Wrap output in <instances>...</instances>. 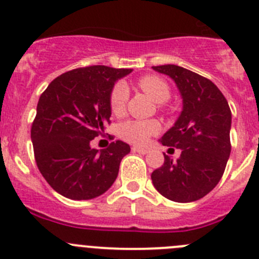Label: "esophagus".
<instances>
[{"label":"esophagus","instance_id":"obj_1","mask_svg":"<svg viewBox=\"0 0 259 259\" xmlns=\"http://www.w3.org/2000/svg\"><path fill=\"white\" fill-rule=\"evenodd\" d=\"M132 151L133 152H138V153H142V155H146L147 152H148V150L147 148H142V147H132Z\"/></svg>","mask_w":259,"mask_h":259}]
</instances>
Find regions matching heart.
Wrapping results in <instances>:
<instances>
[{
    "instance_id": "heart-1",
    "label": "heart",
    "mask_w": 259,
    "mask_h": 259,
    "mask_svg": "<svg viewBox=\"0 0 259 259\" xmlns=\"http://www.w3.org/2000/svg\"><path fill=\"white\" fill-rule=\"evenodd\" d=\"M138 86L157 103H164L170 98V88L164 78L155 74H146L138 80ZM129 90L124 82H117L109 94V108L116 116L125 112ZM161 126L156 120H127L120 125L118 133L124 141L133 144H144L160 132Z\"/></svg>"
}]
</instances>
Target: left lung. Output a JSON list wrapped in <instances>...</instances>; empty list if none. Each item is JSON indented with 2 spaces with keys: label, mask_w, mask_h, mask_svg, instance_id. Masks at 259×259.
Masks as SVG:
<instances>
[{
  "label": "left lung",
  "mask_w": 259,
  "mask_h": 259,
  "mask_svg": "<svg viewBox=\"0 0 259 259\" xmlns=\"http://www.w3.org/2000/svg\"><path fill=\"white\" fill-rule=\"evenodd\" d=\"M176 81L183 98V111L161 143L181 148L173 161L153 170L156 190L171 201L191 202L210 192L225 173L231 152V109L225 95L209 78L174 64L152 67Z\"/></svg>",
  "instance_id": "8db88e82"
}]
</instances>
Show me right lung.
<instances>
[{"label": "right lung", "instance_id": "1", "mask_svg": "<svg viewBox=\"0 0 259 259\" xmlns=\"http://www.w3.org/2000/svg\"><path fill=\"white\" fill-rule=\"evenodd\" d=\"M130 72L106 66L72 69L51 81L39 97L31 129L34 160L51 188L64 197L94 199L117 178L129 144L111 142L99 152L90 142L111 124L109 94Z\"/></svg>", "mask_w": 259, "mask_h": 259}]
</instances>
